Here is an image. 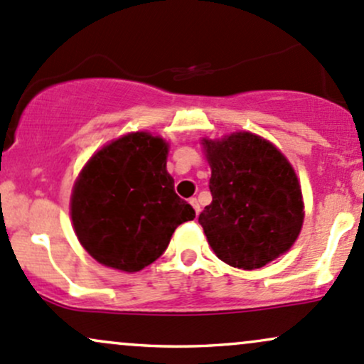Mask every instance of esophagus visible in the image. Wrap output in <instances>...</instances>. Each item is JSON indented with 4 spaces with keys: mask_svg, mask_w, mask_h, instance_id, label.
I'll return each instance as SVG.
<instances>
[{
    "mask_svg": "<svg viewBox=\"0 0 364 364\" xmlns=\"http://www.w3.org/2000/svg\"><path fill=\"white\" fill-rule=\"evenodd\" d=\"M190 203H191V207L195 208L196 214H198V212H200V203H198V200H196V198H190Z\"/></svg>",
    "mask_w": 364,
    "mask_h": 364,
    "instance_id": "obj_1",
    "label": "esophagus"
}]
</instances>
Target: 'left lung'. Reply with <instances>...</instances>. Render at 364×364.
Listing matches in <instances>:
<instances>
[{
    "instance_id": "left-lung-1",
    "label": "left lung",
    "mask_w": 364,
    "mask_h": 364,
    "mask_svg": "<svg viewBox=\"0 0 364 364\" xmlns=\"http://www.w3.org/2000/svg\"><path fill=\"white\" fill-rule=\"evenodd\" d=\"M212 176L210 205L198 223L220 260L243 270L260 269L294 245L304 212L298 176L269 140L237 132L203 139Z\"/></svg>"
}]
</instances>
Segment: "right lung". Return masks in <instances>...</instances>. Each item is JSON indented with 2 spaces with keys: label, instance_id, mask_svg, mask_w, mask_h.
Wrapping results in <instances>:
<instances>
[{
  "label": "right lung",
  "instance_id": "1",
  "mask_svg": "<svg viewBox=\"0 0 364 364\" xmlns=\"http://www.w3.org/2000/svg\"><path fill=\"white\" fill-rule=\"evenodd\" d=\"M168 144L150 133H128L95 152L72 193V220L92 258L139 272L168 248L179 224L195 219L166 169Z\"/></svg>",
  "mask_w": 364,
  "mask_h": 364
}]
</instances>
